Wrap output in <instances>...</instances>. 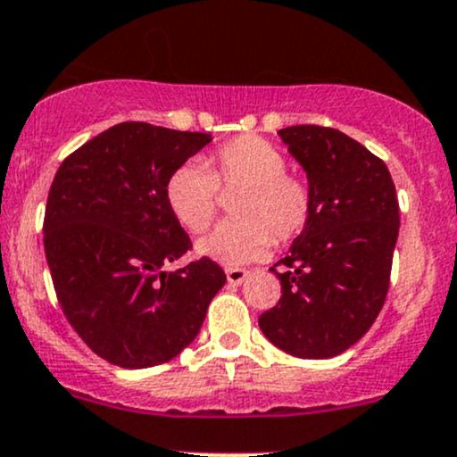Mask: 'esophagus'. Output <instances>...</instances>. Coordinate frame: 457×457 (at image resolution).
<instances>
[{
    "label": "esophagus",
    "mask_w": 457,
    "mask_h": 457,
    "mask_svg": "<svg viewBox=\"0 0 457 457\" xmlns=\"http://www.w3.org/2000/svg\"><path fill=\"white\" fill-rule=\"evenodd\" d=\"M245 276H248V270H242V268H228L227 270V280H228V285H233V287L242 285L245 280Z\"/></svg>",
    "instance_id": "1"
}]
</instances>
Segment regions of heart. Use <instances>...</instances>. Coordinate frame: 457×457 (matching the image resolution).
<instances>
[{
    "mask_svg": "<svg viewBox=\"0 0 457 457\" xmlns=\"http://www.w3.org/2000/svg\"><path fill=\"white\" fill-rule=\"evenodd\" d=\"M230 213L198 242V253L224 265L263 256L274 244L295 239L311 222L312 189L304 177L287 172V157L259 136H237L201 163H183L166 181V203L189 233H203L218 213L220 192H237Z\"/></svg>",
    "mask_w": 457,
    "mask_h": 457,
    "instance_id": "1",
    "label": "heart"
}]
</instances>
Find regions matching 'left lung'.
I'll return each mask as SVG.
<instances>
[{
	"mask_svg": "<svg viewBox=\"0 0 457 457\" xmlns=\"http://www.w3.org/2000/svg\"><path fill=\"white\" fill-rule=\"evenodd\" d=\"M278 133L309 174L315 203L309 227L270 268L283 295L259 328L291 356H339L362 339L386 300L397 192L386 163L339 129L295 125Z\"/></svg>",
	"mask_w": 457,
	"mask_h": 457,
	"instance_id": "1",
	"label": "left lung"
}]
</instances>
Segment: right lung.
<instances>
[{"instance_id": "add662e5", "label": "right lung", "mask_w": 457, "mask_h": 457, "mask_svg": "<svg viewBox=\"0 0 457 457\" xmlns=\"http://www.w3.org/2000/svg\"><path fill=\"white\" fill-rule=\"evenodd\" d=\"M212 140L151 122H120L60 163L43 242L64 317L96 356L125 369L172 361L196 339L227 274L192 250L166 203L168 177Z\"/></svg>"}]
</instances>
